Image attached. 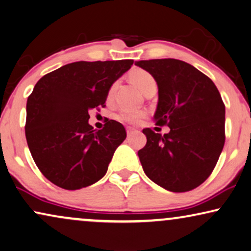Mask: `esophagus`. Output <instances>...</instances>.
Wrapping results in <instances>:
<instances>
[{"mask_svg":"<svg viewBox=\"0 0 251 251\" xmlns=\"http://www.w3.org/2000/svg\"><path fill=\"white\" fill-rule=\"evenodd\" d=\"M126 130H127V135H128V136L132 135V134H133L134 132H135V129L132 128V127H127Z\"/></svg>","mask_w":251,"mask_h":251,"instance_id":"obj_1","label":"esophagus"}]
</instances>
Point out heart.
I'll list each match as a JSON object with an SVG mask.
<instances>
[{
    "label": "heart",
    "instance_id": "heart-1",
    "mask_svg": "<svg viewBox=\"0 0 251 251\" xmlns=\"http://www.w3.org/2000/svg\"><path fill=\"white\" fill-rule=\"evenodd\" d=\"M128 78L134 85L141 92H146L149 87L156 85V79L151 75L149 72L144 69H134L128 74ZM116 89H117V83H114L110 86L109 90V97H111L115 93ZM146 117V112L144 111H137V110H129V109H125L119 114L118 118L123 122L128 123V124H137L142 119Z\"/></svg>",
    "mask_w": 251,
    "mask_h": 251
}]
</instances>
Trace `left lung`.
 <instances>
[{"label": "left lung", "mask_w": 251, "mask_h": 251, "mask_svg": "<svg viewBox=\"0 0 251 251\" xmlns=\"http://www.w3.org/2000/svg\"><path fill=\"white\" fill-rule=\"evenodd\" d=\"M158 85L157 125L171 130L161 135L142 132L147 144L139 150L143 171L151 181L172 192H186L206 181L225 142V105L209 77L176 59L141 60Z\"/></svg>", "instance_id": "1"}]
</instances>
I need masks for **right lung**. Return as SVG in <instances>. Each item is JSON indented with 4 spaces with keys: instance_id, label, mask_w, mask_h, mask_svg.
I'll list each match as a JSON object with an SVG mask.
<instances>
[{
    "instance_id": "right-lung-1",
    "label": "right lung",
    "mask_w": 251,
    "mask_h": 251,
    "mask_svg": "<svg viewBox=\"0 0 251 251\" xmlns=\"http://www.w3.org/2000/svg\"><path fill=\"white\" fill-rule=\"evenodd\" d=\"M133 62L77 61L36 83L27 100L26 140L38 169L56 186L78 190L105 175L126 130L112 119L93 129L89 111L104 107L110 86Z\"/></svg>"
}]
</instances>
